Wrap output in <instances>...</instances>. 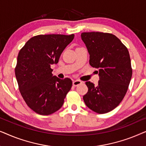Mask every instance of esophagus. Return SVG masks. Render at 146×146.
<instances>
[{
    "instance_id": "1",
    "label": "esophagus",
    "mask_w": 146,
    "mask_h": 146,
    "mask_svg": "<svg viewBox=\"0 0 146 146\" xmlns=\"http://www.w3.org/2000/svg\"><path fill=\"white\" fill-rule=\"evenodd\" d=\"M82 83V81L79 80H76L73 81L72 84H73V86H77L81 84Z\"/></svg>"
}]
</instances>
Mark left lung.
<instances>
[{
	"mask_svg": "<svg viewBox=\"0 0 146 146\" xmlns=\"http://www.w3.org/2000/svg\"><path fill=\"white\" fill-rule=\"evenodd\" d=\"M90 54V64L98 69L100 80L95 86L86 82L88 90L83 96L86 105L98 113L113 110L124 98L132 76L128 50L110 33L81 34Z\"/></svg>",
	"mask_w": 146,
	"mask_h": 146,
	"instance_id": "left-lung-1",
	"label": "left lung"
}]
</instances>
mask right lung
I'll use <instances>...</instances> for the list:
<instances>
[{
    "mask_svg": "<svg viewBox=\"0 0 146 146\" xmlns=\"http://www.w3.org/2000/svg\"><path fill=\"white\" fill-rule=\"evenodd\" d=\"M74 35H40L32 37L20 50L15 76L24 100L40 115H50L62 106L72 82L53 76L50 66L58 62Z\"/></svg>",
    "mask_w": 146,
    "mask_h": 146,
    "instance_id": "add662e5",
    "label": "right lung"
}]
</instances>
